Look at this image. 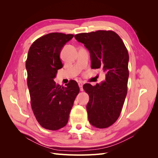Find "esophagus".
Returning a JSON list of instances; mask_svg holds the SVG:
<instances>
[{
  "instance_id": "esophagus-1",
  "label": "esophagus",
  "mask_w": 158,
  "mask_h": 158,
  "mask_svg": "<svg viewBox=\"0 0 158 158\" xmlns=\"http://www.w3.org/2000/svg\"><path fill=\"white\" fill-rule=\"evenodd\" d=\"M78 85H79V87H80V91H83L84 89H83V83L81 82H78Z\"/></svg>"
}]
</instances>
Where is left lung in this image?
<instances>
[{
  "label": "left lung",
  "instance_id": "1",
  "mask_svg": "<svg viewBox=\"0 0 158 158\" xmlns=\"http://www.w3.org/2000/svg\"><path fill=\"white\" fill-rule=\"evenodd\" d=\"M90 54L91 67L102 68L106 80L94 86L85 84L83 88L89 99L86 106L92 125L105 128L118 118L127 94L129 56L123 41L113 31L98 30L76 34Z\"/></svg>",
  "mask_w": 158,
  "mask_h": 158
}]
</instances>
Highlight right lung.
<instances>
[{
  "label": "right lung",
  "mask_w": 158,
  "mask_h": 158,
  "mask_svg": "<svg viewBox=\"0 0 158 158\" xmlns=\"http://www.w3.org/2000/svg\"><path fill=\"white\" fill-rule=\"evenodd\" d=\"M74 35L51 33L33 43L28 51L26 68L33 112L40 125L56 131L66 126L75 98L78 83L70 80L62 87L53 79L63 68L60 52Z\"/></svg>",
  "instance_id": "obj_1"
}]
</instances>
